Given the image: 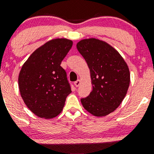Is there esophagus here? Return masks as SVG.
Listing matches in <instances>:
<instances>
[{
	"instance_id": "obj_1",
	"label": "esophagus",
	"mask_w": 154,
	"mask_h": 154,
	"mask_svg": "<svg viewBox=\"0 0 154 154\" xmlns=\"http://www.w3.org/2000/svg\"><path fill=\"white\" fill-rule=\"evenodd\" d=\"M80 84H81V81L80 80H77L76 82H74V85H75L76 87H79V86L80 85Z\"/></svg>"
}]
</instances>
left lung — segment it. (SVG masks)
<instances>
[{
	"label": "left lung",
	"instance_id": "1",
	"mask_svg": "<svg viewBox=\"0 0 154 154\" xmlns=\"http://www.w3.org/2000/svg\"><path fill=\"white\" fill-rule=\"evenodd\" d=\"M76 47L90 68L92 84V92L81 102L92 115L106 116L116 109L126 95L130 84L128 65L113 47L100 39H82Z\"/></svg>",
	"mask_w": 154,
	"mask_h": 154
}]
</instances>
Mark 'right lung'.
<instances>
[{
  "label": "right lung",
  "instance_id": "obj_1",
  "mask_svg": "<svg viewBox=\"0 0 154 154\" xmlns=\"http://www.w3.org/2000/svg\"><path fill=\"white\" fill-rule=\"evenodd\" d=\"M70 39H54L38 48L23 65L18 85L24 103L42 118L57 117L71 92L61 63L72 48Z\"/></svg>",
  "mask_w": 154,
  "mask_h": 154
}]
</instances>
